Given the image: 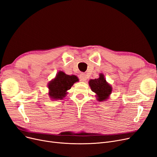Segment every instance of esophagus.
Listing matches in <instances>:
<instances>
[{"mask_svg":"<svg viewBox=\"0 0 157 157\" xmlns=\"http://www.w3.org/2000/svg\"><path fill=\"white\" fill-rule=\"evenodd\" d=\"M79 79L81 81H86V75L83 73H81L79 74Z\"/></svg>","mask_w":157,"mask_h":157,"instance_id":"esophagus-1","label":"esophagus"}]
</instances>
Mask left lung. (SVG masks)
<instances>
[{
  "mask_svg": "<svg viewBox=\"0 0 157 157\" xmlns=\"http://www.w3.org/2000/svg\"><path fill=\"white\" fill-rule=\"evenodd\" d=\"M89 85L92 90L97 94L99 101L106 99L112 91V87L107 83L104 76L102 74L99 75L98 79H90Z\"/></svg>",
  "mask_w": 157,
  "mask_h": 157,
  "instance_id": "left-lung-1",
  "label": "left lung"
}]
</instances>
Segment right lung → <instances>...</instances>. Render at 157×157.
<instances>
[{
    "label": "right lung",
    "mask_w": 157,
    "mask_h": 157,
    "mask_svg": "<svg viewBox=\"0 0 157 157\" xmlns=\"http://www.w3.org/2000/svg\"><path fill=\"white\" fill-rule=\"evenodd\" d=\"M78 81V79L76 76H69L63 72H59L56 78L49 84L50 97L54 99H63L67 94V90H69Z\"/></svg>",
    "instance_id": "right-lung-1"
}]
</instances>
